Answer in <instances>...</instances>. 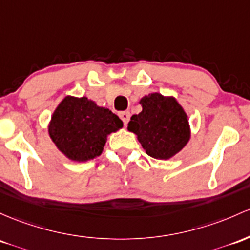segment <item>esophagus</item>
I'll use <instances>...</instances> for the list:
<instances>
[{"label": "esophagus", "instance_id": "1", "mask_svg": "<svg viewBox=\"0 0 250 250\" xmlns=\"http://www.w3.org/2000/svg\"><path fill=\"white\" fill-rule=\"evenodd\" d=\"M119 116H120V119L122 120L123 125H127L128 122H129V119H130L129 112H128V111H121V112H119Z\"/></svg>", "mask_w": 250, "mask_h": 250}]
</instances>
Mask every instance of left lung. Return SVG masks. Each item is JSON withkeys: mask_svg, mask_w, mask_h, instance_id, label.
Returning a JSON list of instances; mask_svg holds the SVG:
<instances>
[{"mask_svg": "<svg viewBox=\"0 0 250 250\" xmlns=\"http://www.w3.org/2000/svg\"><path fill=\"white\" fill-rule=\"evenodd\" d=\"M142 111L133 115L128 130L138 140L149 156L167 160L182 150L190 139V127L185 111L171 97L150 94L141 100Z\"/></svg>", "mask_w": 250, "mask_h": 250, "instance_id": "8db88e82", "label": "left lung"}]
</instances>
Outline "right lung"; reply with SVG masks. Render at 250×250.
Instances as JSON below:
<instances>
[{
    "instance_id": "obj_1",
    "label": "right lung",
    "mask_w": 250,
    "mask_h": 250,
    "mask_svg": "<svg viewBox=\"0 0 250 250\" xmlns=\"http://www.w3.org/2000/svg\"><path fill=\"white\" fill-rule=\"evenodd\" d=\"M122 121L109 109L86 97L67 96L54 111L49 136L60 152L75 161H86L102 153L106 136L122 128Z\"/></svg>"
}]
</instances>
